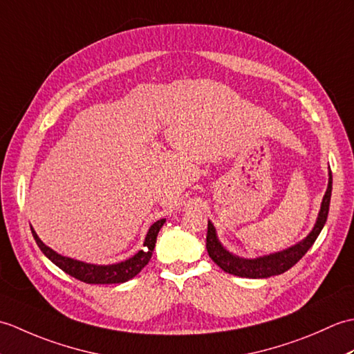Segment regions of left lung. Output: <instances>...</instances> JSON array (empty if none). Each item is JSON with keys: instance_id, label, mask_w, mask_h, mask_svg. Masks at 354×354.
Returning a JSON list of instances; mask_svg holds the SVG:
<instances>
[{"instance_id": "8db88e82", "label": "left lung", "mask_w": 354, "mask_h": 354, "mask_svg": "<svg viewBox=\"0 0 354 354\" xmlns=\"http://www.w3.org/2000/svg\"><path fill=\"white\" fill-rule=\"evenodd\" d=\"M328 175H330L328 187L324 194V199H322L318 221L315 223L310 234L307 236L303 242L289 248V250L265 255V257H260V259H254V260L240 259L225 250L219 240H217L213 223L208 222L205 245H207V251L209 257H212V260L216 263V265L222 268L225 272L237 275V277H246V278H268L272 275H280L286 272L288 269H290L293 265H297V263L303 259V255L310 250V246L315 243V240H317V237L319 236V232L327 221L330 198H332V171H330Z\"/></svg>"}]
</instances>
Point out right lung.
I'll return each mask as SVG.
<instances>
[{
  "instance_id": "1",
  "label": "right lung",
  "mask_w": 354,
  "mask_h": 354,
  "mask_svg": "<svg viewBox=\"0 0 354 354\" xmlns=\"http://www.w3.org/2000/svg\"><path fill=\"white\" fill-rule=\"evenodd\" d=\"M164 222L165 219L158 221L149 228V232L145 240V250L138 251L129 260L117 263V265H108V266L89 265V263H84L70 257H64V255L50 250L47 245H44L33 228H32V234L36 240L37 246H39V250L47 255V257L55 263L57 268H61L64 272L88 284H115V283H124L127 280H131V278H133L142 268L147 265L150 257H152L153 248L156 243V236L158 232H160Z\"/></svg>"
}]
</instances>
